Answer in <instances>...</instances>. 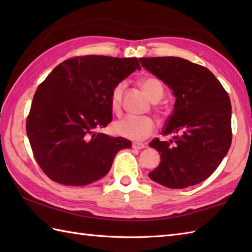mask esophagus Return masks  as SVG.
Listing matches in <instances>:
<instances>
[{
	"instance_id": "1",
	"label": "esophagus",
	"mask_w": 252,
	"mask_h": 252,
	"mask_svg": "<svg viewBox=\"0 0 252 252\" xmlns=\"http://www.w3.org/2000/svg\"><path fill=\"white\" fill-rule=\"evenodd\" d=\"M145 147H146V145L143 143H136V142L132 143V148H134V149H143Z\"/></svg>"
}]
</instances>
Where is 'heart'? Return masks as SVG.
Here are the masks:
<instances>
[{
  "mask_svg": "<svg viewBox=\"0 0 252 252\" xmlns=\"http://www.w3.org/2000/svg\"><path fill=\"white\" fill-rule=\"evenodd\" d=\"M141 87L146 95L153 101L161 99L163 95L162 84L155 78H144L141 81ZM126 83L119 82L112 89L109 97L111 109L118 111L121 107L122 94ZM156 130V123L151 117H135L126 116L120 120L112 123V131L116 135L129 138L132 141H143L154 134Z\"/></svg>",
  "mask_w": 252,
  "mask_h": 252,
  "instance_id": "obj_1",
  "label": "heart"
}]
</instances>
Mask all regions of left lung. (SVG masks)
Wrapping results in <instances>:
<instances>
[{"instance_id":"obj_1","label":"left lung","mask_w":252,"mask_h":252,"mask_svg":"<svg viewBox=\"0 0 252 252\" xmlns=\"http://www.w3.org/2000/svg\"><path fill=\"white\" fill-rule=\"evenodd\" d=\"M142 66L173 91L174 109L162 136L149 146L160 154L149 178L169 189H186L208 179L232 143V106L220 81L206 67L181 57H143Z\"/></svg>"}]
</instances>
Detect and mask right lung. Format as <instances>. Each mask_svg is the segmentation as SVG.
<instances>
[{
    "mask_svg": "<svg viewBox=\"0 0 252 252\" xmlns=\"http://www.w3.org/2000/svg\"><path fill=\"white\" fill-rule=\"evenodd\" d=\"M141 69L137 58L87 55L69 58L37 87L26 130L32 153L53 181L83 186L103 178L117 153L131 142L99 130L112 120L109 97Z\"/></svg>",
    "mask_w": 252,
    "mask_h": 252,
    "instance_id": "1",
    "label": "right lung"
}]
</instances>
